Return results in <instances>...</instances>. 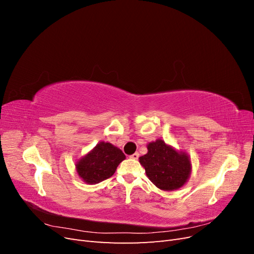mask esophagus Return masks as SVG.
Returning <instances> with one entry per match:
<instances>
[{
    "mask_svg": "<svg viewBox=\"0 0 254 254\" xmlns=\"http://www.w3.org/2000/svg\"><path fill=\"white\" fill-rule=\"evenodd\" d=\"M139 157H140V155H139V152H134V153H133V155H131V156H130V158H131V159H133V160H137V159H139Z\"/></svg>",
    "mask_w": 254,
    "mask_h": 254,
    "instance_id": "34e87169",
    "label": "esophagus"
}]
</instances>
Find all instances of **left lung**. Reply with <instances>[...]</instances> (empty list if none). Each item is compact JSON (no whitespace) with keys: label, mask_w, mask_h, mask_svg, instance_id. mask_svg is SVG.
I'll return each mask as SVG.
<instances>
[{"label":"left lung","mask_w":254,"mask_h":254,"mask_svg":"<svg viewBox=\"0 0 254 254\" xmlns=\"http://www.w3.org/2000/svg\"><path fill=\"white\" fill-rule=\"evenodd\" d=\"M148 152L139 158L146 175L163 190L181 188L190 174V161L184 152L175 150L162 140L149 143Z\"/></svg>","instance_id":"8db88e82"}]
</instances>
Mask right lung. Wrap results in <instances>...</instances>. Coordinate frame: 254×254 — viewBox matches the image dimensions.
<instances>
[{
	"instance_id": "add662e5",
	"label": "right lung",
	"mask_w": 254,
	"mask_h": 254,
	"mask_svg": "<svg viewBox=\"0 0 254 254\" xmlns=\"http://www.w3.org/2000/svg\"><path fill=\"white\" fill-rule=\"evenodd\" d=\"M125 158L124 153L118 147L110 143L101 142L76 163V170L84 182L95 184L110 178Z\"/></svg>"
}]
</instances>
